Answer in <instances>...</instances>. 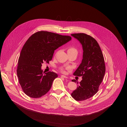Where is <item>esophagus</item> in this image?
<instances>
[{"instance_id":"34e87169","label":"esophagus","mask_w":127,"mask_h":127,"mask_svg":"<svg viewBox=\"0 0 127 127\" xmlns=\"http://www.w3.org/2000/svg\"><path fill=\"white\" fill-rule=\"evenodd\" d=\"M61 76L62 77L65 78H68L66 76H65V75H61Z\"/></svg>"}]
</instances>
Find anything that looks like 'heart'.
<instances>
[{"mask_svg":"<svg viewBox=\"0 0 127 127\" xmlns=\"http://www.w3.org/2000/svg\"><path fill=\"white\" fill-rule=\"evenodd\" d=\"M68 52H75L77 54L78 53V51L76 49V48H75V47H70L68 48ZM68 69H69V68H68ZM60 71L62 72H65V71L64 70V69L63 68H60Z\"/></svg>","mask_w":127,"mask_h":127,"instance_id":"heart-1","label":"heart"}]
</instances>
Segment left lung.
I'll return each mask as SVG.
<instances>
[{"mask_svg": "<svg viewBox=\"0 0 127 127\" xmlns=\"http://www.w3.org/2000/svg\"><path fill=\"white\" fill-rule=\"evenodd\" d=\"M82 44L83 53L82 62L73 75L82 76V80L76 89L71 94L77 101H83L93 97L98 91L105 72L104 57L101 49L92 36L84 33L71 34ZM72 81L77 82L75 79Z\"/></svg>", "mask_w": 127, "mask_h": 127, "instance_id": "left-lung-1", "label": "left lung"}]
</instances>
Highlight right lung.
<instances>
[{
	"label": "right lung",
	"instance_id": "1",
	"mask_svg": "<svg viewBox=\"0 0 127 127\" xmlns=\"http://www.w3.org/2000/svg\"><path fill=\"white\" fill-rule=\"evenodd\" d=\"M71 40L69 35L44 31L34 33L28 39L21 51L16 70L19 83L26 95L39 98L49 91L58 75L51 71L43 75L42 64L49 63L54 51Z\"/></svg>",
	"mask_w": 127,
	"mask_h": 127
}]
</instances>
